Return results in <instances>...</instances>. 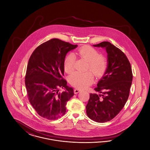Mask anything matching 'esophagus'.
<instances>
[{
	"instance_id": "34e87169",
	"label": "esophagus",
	"mask_w": 150,
	"mask_h": 150,
	"mask_svg": "<svg viewBox=\"0 0 150 150\" xmlns=\"http://www.w3.org/2000/svg\"><path fill=\"white\" fill-rule=\"evenodd\" d=\"M81 91V89H74V93L75 94H78V93L80 92Z\"/></svg>"
}]
</instances>
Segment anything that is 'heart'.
Segmentation results:
<instances>
[{"label": "heart", "mask_w": 150, "mask_h": 150, "mask_svg": "<svg viewBox=\"0 0 150 150\" xmlns=\"http://www.w3.org/2000/svg\"><path fill=\"white\" fill-rule=\"evenodd\" d=\"M76 56L88 61L87 70H90L97 78L103 75L106 71L108 62L106 57L100 55V53L93 47L85 45L79 49L75 53ZM75 57L72 54L68 55L64 61V70L70 74L74 70ZM91 71L86 72H75L70 76L69 82L72 86L78 88H86L93 83L94 76Z\"/></svg>", "instance_id": "obj_1"}]
</instances>
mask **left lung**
<instances>
[{
    "label": "left lung",
    "instance_id": "8db88e82",
    "mask_svg": "<svg viewBox=\"0 0 150 150\" xmlns=\"http://www.w3.org/2000/svg\"><path fill=\"white\" fill-rule=\"evenodd\" d=\"M93 46L106 49L108 66L94 88L100 94H90L86 112L93 121L104 122L114 119L126 103L133 74L128 58L120 49L108 42Z\"/></svg>",
    "mask_w": 150,
    "mask_h": 150
}]
</instances>
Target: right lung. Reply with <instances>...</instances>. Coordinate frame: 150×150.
<instances>
[{"mask_svg":"<svg viewBox=\"0 0 150 150\" xmlns=\"http://www.w3.org/2000/svg\"><path fill=\"white\" fill-rule=\"evenodd\" d=\"M77 46L52 39L38 46L29 58L25 75L29 102L46 119L56 120L64 115L67 102L74 94L63 76L66 55ZM59 87L65 91L59 93Z\"/></svg>","mask_w":150,"mask_h":150,"instance_id":"1","label":"right lung"}]
</instances>
